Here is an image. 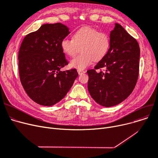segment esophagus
I'll return each mask as SVG.
<instances>
[{
    "mask_svg": "<svg viewBox=\"0 0 158 158\" xmlns=\"http://www.w3.org/2000/svg\"><path fill=\"white\" fill-rule=\"evenodd\" d=\"M77 72L79 73V75H82L85 73V71L84 70H77Z\"/></svg>",
    "mask_w": 158,
    "mask_h": 158,
    "instance_id": "1",
    "label": "esophagus"
}]
</instances>
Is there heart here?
<instances>
[{
	"mask_svg": "<svg viewBox=\"0 0 158 158\" xmlns=\"http://www.w3.org/2000/svg\"><path fill=\"white\" fill-rule=\"evenodd\" d=\"M111 41L106 32L90 27H82L75 31L72 39L64 38L61 41L62 51L70 57L76 56L81 50L82 54L70 61L71 67L83 70L92 64L94 60L100 61L109 51Z\"/></svg>",
	"mask_w": 158,
	"mask_h": 158,
	"instance_id": "1",
	"label": "heart"
}]
</instances>
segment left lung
<instances>
[{"label": "left lung", "mask_w": 158, "mask_h": 158, "mask_svg": "<svg viewBox=\"0 0 158 158\" xmlns=\"http://www.w3.org/2000/svg\"><path fill=\"white\" fill-rule=\"evenodd\" d=\"M110 38L108 52L95 69L87 71L91 97L106 107L121 103L133 91L138 77L140 56L138 41L119 23H115ZM101 68L104 71L96 72Z\"/></svg>", "instance_id": "1"}]
</instances>
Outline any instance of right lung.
<instances>
[{"mask_svg":"<svg viewBox=\"0 0 158 158\" xmlns=\"http://www.w3.org/2000/svg\"><path fill=\"white\" fill-rule=\"evenodd\" d=\"M70 34L61 23L43 24L23 40L19 52L21 83L36 103L52 106L64 97L79 76L76 69L61 72L68 64L61 41Z\"/></svg>","mask_w":158,"mask_h":158,"instance_id":"obj_1","label":"right lung"}]
</instances>
